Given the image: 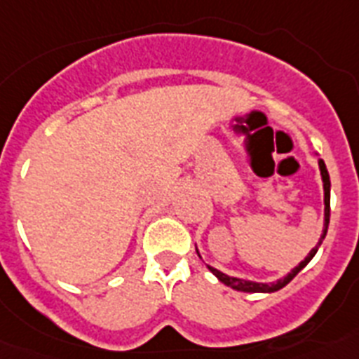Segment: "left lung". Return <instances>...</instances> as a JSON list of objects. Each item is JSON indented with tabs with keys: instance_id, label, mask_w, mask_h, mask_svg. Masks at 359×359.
Listing matches in <instances>:
<instances>
[{
	"instance_id": "left-lung-1",
	"label": "left lung",
	"mask_w": 359,
	"mask_h": 359,
	"mask_svg": "<svg viewBox=\"0 0 359 359\" xmlns=\"http://www.w3.org/2000/svg\"><path fill=\"white\" fill-rule=\"evenodd\" d=\"M318 167H320V174H322L323 205H325V208H323V215H325V217H323V231H322V237H320L318 244H316L315 248L311 250L309 253H307L306 259H304V261L300 262V264H298L297 268L291 269V271L286 275V277L278 278L277 282H268V284H264V282H253V280H244V278L230 277V275L223 273V271H219V269L212 268V266L207 264V268L210 269L212 273H214L215 277L219 278V280L223 282L224 286L231 287V290L243 291V293H273V291L282 290V287L286 286V284H290V282L293 280L294 277H297L298 271H300V269H304L307 264H309L311 259H313V257H315V253L318 252L322 241L325 239V233H327V228H329V215H331V180H329L327 167H325L323 160H318ZM196 252H198V248H196ZM198 255H199V252H198ZM199 259H201V255H199Z\"/></svg>"
}]
</instances>
